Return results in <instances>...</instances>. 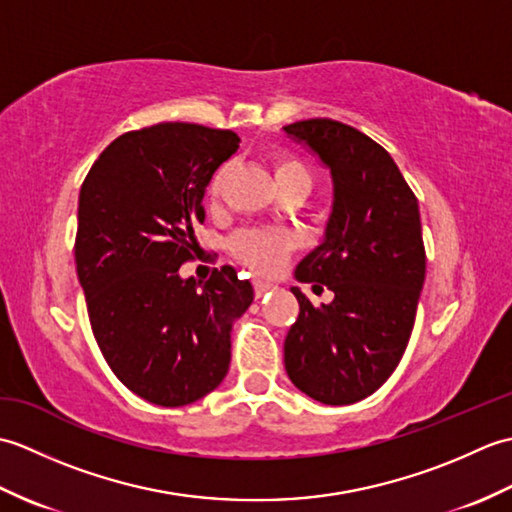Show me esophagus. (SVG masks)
Instances as JSON below:
<instances>
[{
  "mask_svg": "<svg viewBox=\"0 0 512 512\" xmlns=\"http://www.w3.org/2000/svg\"><path fill=\"white\" fill-rule=\"evenodd\" d=\"M253 288H255V299H262L268 295L270 290H275V286L268 284V281H255Z\"/></svg>",
  "mask_w": 512,
  "mask_h": 512,
  "instance_id": "obj_1",
  "label": "esophagus"
}]
</instances>
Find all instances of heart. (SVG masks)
<instances>
[{
	"label": "heart",
	"instance_id": "heart-1",
	"mask_svg": "<svg viewBox=\"0 0 512 512\" xmlns=\"http://www.w3.org/2000/svg\"><path fill=\"white\" fill-rule=\"evenodd\" d=\"M270 165H273L279 191H310L312 171L308 162L301 160L297 154H292V151H275L270 156ZM222 180L224 171L220 169L211 178L209 189H206L209 200H215L220 195ZM228 250H231L237 262H242L250 270H255V273L270 275L284 266L292 250V237L286 231H281V228H244V231H237L228 239Z\"/></svg>",
	"mask_w": 512,
	"mask_h": 512
}]
</instances>
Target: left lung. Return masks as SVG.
<instances>
[{"mask_svg":"<svg viewBox=\"0 0 512 512\" xmlns=\"http://www.w3.org/2000/svg\"><path fill=\"white\" fill-rule=\"evenodd\" d=\"M284 129L319 154L334 182L323 244L295 270L334 299L314 308L290 288L299 317L284 343L286 372L323 405H352L374 394L407 350L427 268L418 200L394 158L358 129L332 118Z\"/></svg>","mask_w":512,"mask_h":512,"instance_id":"left-lung-1","label":"left lung"}]
</instances>
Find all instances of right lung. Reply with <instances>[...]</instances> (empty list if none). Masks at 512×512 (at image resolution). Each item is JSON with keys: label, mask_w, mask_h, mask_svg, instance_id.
Masks as SVG:
<instances>
[{"label": "right lung", "mask_w": 512, "mask_h": 512, "mask_svg": "<svg viewBox=\"0 0 512 512\" xmlns=\"http://www.w3.org/2000/svg\"><path fill=\"white\" fill-rule=\"evenodd\" d=\"M239 138L231 129L158 123L118 136L83 180L74 259L88 317L121 383L162 407L200 400L231 363L233 321L253 286L222 266L182 279L202 198Z\"/></svg>", "instance_id": "1"}]
</instances>
